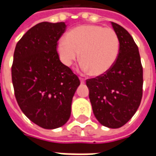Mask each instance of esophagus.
Returning a JSON list of instances; mask_svg holds the SVG:
<instances>
[{"label":"esophagus","instance_id":"obj_1","mask_svg":"<svg viewBox=\"0 0 156 156\" xmlns=\"http://www.w3.org/2000/svg\"><path fill=\"white\" fill-rule=\"evenodd\" d=\"M80 81H81V83H85V80L83 77H80Z\"/></svg>","mask_w":156,"mask_h":156}]
</instances>
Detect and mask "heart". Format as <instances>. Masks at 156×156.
Wrapping results in <instances>:
<instances>
[{
  "label": "heart",
  "mask_w": 156,
  "mask_h": 156,
  "mask_svg": "<svg viewBox=\"0 0 156 156\" xmlns=\"http://www.w3.org/2000/svg\"><path fill=\"white\" fill-rule=\"evenodd\" d=\"M57 53L67 67L80 56L82 69L97 77L105 75L115 65L120 53V40L110 27L81 25L71 29L58 42Z\"/></svg>",
  "instance_id": "obj_1"
}]
</instances>
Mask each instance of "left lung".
<instances>
[{"label":"left lung","instance_id":"left-lung-1","mask_svg":"<svg viewBox=\"0 0 156 156\" xmlns=\"http://www.w3.org/2000/svg\"><path fill=\"white\" fill-rule=\"evenodd\" d=\"M111 25L120 40L116 62L105 75L88 79L86 83L97 121L105 127L118 129L129 122L140 106L143 71L133 37L119 24Z\"/></svg>","mask_w":156,"mask_h":156}]
</instances>
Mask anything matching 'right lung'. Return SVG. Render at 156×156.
Instances as JSON below:
<instances>
[{"instance_id": "obj_1", "label": "right lung", "mask_w": 156, "mask_h": 156, "mask_svg": "<svg viewBox=\"0 0 156 156\" xmlns=\"http://www.w3.org/2000/svg\"><path fill=\"white\" fill-rule=\"evenodd\" d=\"M66 27L65 22L38 23L21 37L14 53L11 72L17 103L31 122L46 129L60 128L69 121L80 85L56 51Z\"/></svg>"}]
</instances>
